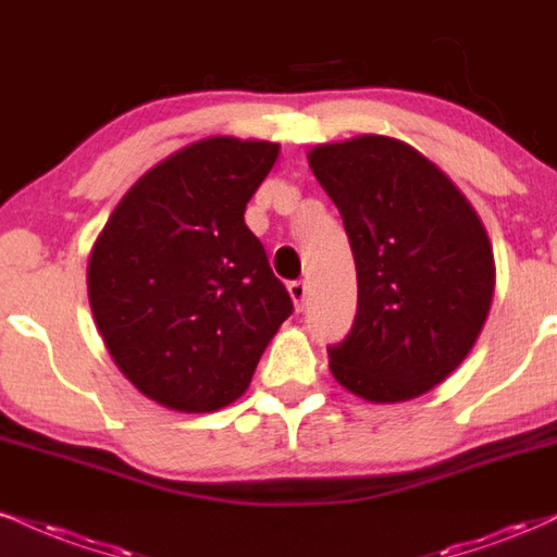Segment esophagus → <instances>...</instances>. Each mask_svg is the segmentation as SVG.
<instances>
[{
  "instance_id": "1",
  "label": "esophagus",
  "mask_w": 557,
  "mask_h": 557,
  "mask_svg": "<svg viewBox=\"0 0 557 557\" xmlns=\"http://www.w3.org/2000/svg\"><path fill=\"white\" fill-rule=\"evenodd\" d=\"M287 293H290L293 304H296L298 311H304L306 300H308V285L304 283V280H296V283L287 285Z\"/></svg>"
}]
</instances>
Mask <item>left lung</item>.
<instances>
[{
	"label": "left lung",
	"instance_id": "left-lung-1",
	"mask_svg": "<svg viewBox=\"0 0 557 557\" xmlns=\"http://www.w3.org/2000/svg\"><path fill=\"white\" fill-rule=\"evenodd\" d=\"M337 205L358 272V313L330 347L347 392L394 405L451 376L478 343L495 290L493 246L474 207L401 139L360 134L308 152Z\"/></svg>",
	"mask_w": 557,
	"mask_h": 557
}]
</instances>
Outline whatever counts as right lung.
<instances>
[{"label": "right lung", "mask_w": 557, "mask_h": 557, "mask_svg": "<svg viewBox=\"0 0 557 557\" xmlns=\"http://www.w3.org/2000/svg\"><path fill=\"white\" fill-rule=\"evenodd\" d=\"M280 145L207 137L152 165L111 212L87 261V298L113 363L145 397L214 412L251 384L293 313L244 223Z\"/></svg>", "instance_id": "right-lung-1"}]
</instances>
